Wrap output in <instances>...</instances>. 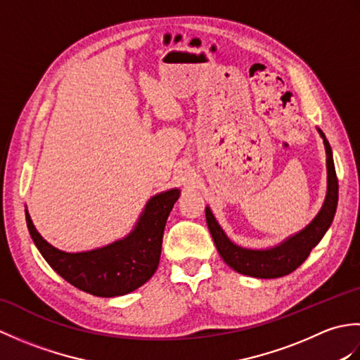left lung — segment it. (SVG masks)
<instances>
[{
	"label": "left lung",
	"mask_w": 360,
	"mask_h": 360,
	"mask_svg": "<svg viewBox=\"0 0 360 360\" xmlns=\"http://www.w3.org/2000/svg\"><path fill=\"white\" fill-rule=\"evenodd\" d=\"M319 133L322 136L326 150V198L317 217L303 231L289 236L285 241H281L278 246L269 249L258 250L241 248L227 238V235L218 224L215 217H213L210 207H205V219H207L212 238L215 241L221 258L233 271L255 278H278L283 275H288L294 272L308 258L312 248L317 246L319 241L323 238V235L330 229L335 215V209H338L339 182L338 176H335L330 142L326 141L322 129H319Z\"/></svg>",
	"instance_id": "left-lung-1"
}]
</instances>
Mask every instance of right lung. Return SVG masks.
Here are the masks:
<instances>
[{"instance_id": "1", "label": "right lung", "mask_w": 360, "mask_h": 360, "mask_svg": "<svg viewBox=\"0 0 360 360\" xmlns=\"http://www.w3.org/2000/svg\"><path fill=\"white\" fill-rule=\"evenodd\" d=\"M179 193L172 188L153 196L125 238L86 252L71 254L53 248L38 233L27 210L26 223L37 249L60 277L96 297L125 295L156 272L167 218Z\"/></svg>"}]
</instances>
